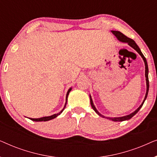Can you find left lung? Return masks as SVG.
I'll use <instances>...</instances> for the list:
<instances>
[{
  "instance_id": "left-lung-1",
  "label": "left lung",
  "mask_w": 157,
  "mask_h": 157,
  "mask_svg": "<svg viewBox=\"0 0 157 157\" xmlns=\"http://www.w3.org/2000/svg\"><path fill=\"white\" fill-rule=\"evenodd\" d=\"M112 32V33L116 37L118 38V40H120L121 42H124V43H127V44L129 45L131 47H132L133 48L135 49L137 52L139 53V54L141 56V58H142L144 61V63H145V77H146V81H147V92H146V95H145V98L144 99L142 104L140 105V106L139 107L138 109H136V111H134V112L130 113L129 115H127V116H124V117H104V116H103L101 114V113L98 112L97 111V109H96L95 106L94 105V103H93V101H92V98H91V96H90V101H91V105L92 106V108L94 111H95V112L97 113L98 116H100V117H101L103 118H106V119H110V120H112L113 121H126V120H128L130 119L131 118H132L136 114V113L138 112L139 111V109H140L141 107H142L144 103L146 98L147 97V95H148V92H149V77H148V74H149V69H148V64H147V59H146V58L144 57V56L143 55V53H141V51L140 50V48H139V46H137V44L135 43V41L134 40H132V38H128L127 36H126L125 35H124L123 33H121L120 31H111Z\"/></svg>"
}]
</instances>
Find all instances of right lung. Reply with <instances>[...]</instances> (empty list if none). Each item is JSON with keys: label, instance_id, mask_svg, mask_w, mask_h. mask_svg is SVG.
Segmentation results:
<instances>
[{"label": "right lung", "instance_id": "1", "mask_svg": "<svg viewBox=\"0 0 157 157\" xmlns=\"http://www.w3.org/2000/svg\"><path fill=\"white\" fill-rule=\"evenodd\" d=\"M71 88H70L69 89H68V91L67 92V94H66V104H65V106H64V108L62 109V110L60 111L59 113H56V114H53V115H51V116H49V117H41V118H38V119H32V118H30V119L32 120V121H49V120H51L53 119H54V118L57 117L58 116L61 114V113L63 112V111L64 110V109H65L66 107V103H67V98H68V94H69V92L71 91Z\"/></svg>", "mask_w": 157, "mask_h": 157}]
</instances>
